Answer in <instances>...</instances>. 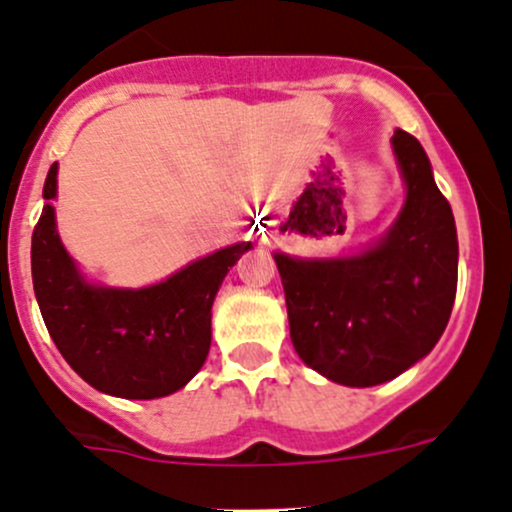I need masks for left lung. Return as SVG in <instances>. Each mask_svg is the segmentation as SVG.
<instances>
[{
  "label": "left lung",
  "instance_id": "1",
  "mask_svg": "<svg viewBox=\"0 0 512 512\" xmlns=\"http://www.w3.org/2000/svg\"><path fill=\"white\" fill-rule=\"evenodd\" d=\"M406 203L376 245L352 257L297 260L275 252L299 359L344 386H376L423 359L446 329L458 285L451 205L426 151L396 131Z\"/></svg>",
  "mask_w": 512,
  "mask_h": 512
}]
</instances>
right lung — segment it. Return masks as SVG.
I'll list each match as a JSON object with an SVG mask.
<instances>
[{
  "label": "right lung",
  "mask_w": 512,
  "mask_h": 512,
  "mask_svg": "<svg viewBox=\"0 0 512 512\" xmlns=\"http://www.w3.org/2000/svg\"><path fill=\"white\" fill-rule=\"evenodd\" d=\"M56 173L32 235V280L41 317L71 369L103 394L160 399L183 389L210 352V309L227 270L250 250L237 242L190 262L158 285L96 287L84 280L56 232Z\"/></svg>",
  "instance_id": "obj_1"
}]
</instances>
